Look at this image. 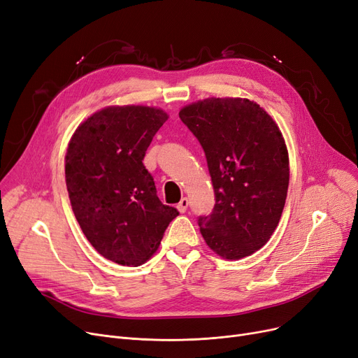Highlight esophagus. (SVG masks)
Returning <instances> with one entry per match:
<instances>
[{
    "instance_id": "esophagus-1",
    "label": "esophagus",
    "mask_w": 358,
    "mask_h": 358,
    "mask_svg": "<svg viewBox=\"0 0 358 358\" xmlns=\"http://www.w3.org/2000/svg\"><path fill=\"white\" fill-rule=\"evenodd\" d=\"M187 206H189V200H187V197H182V199L180 200V203L177 205V209H178L181 213H184L185 210H187Z\"/></svg>"
}]
</instances>
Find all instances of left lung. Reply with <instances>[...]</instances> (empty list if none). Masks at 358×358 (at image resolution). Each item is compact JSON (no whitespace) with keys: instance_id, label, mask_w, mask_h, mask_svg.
Listing matches in <instances>:
<instances>
[{"instance_id":"1","label":"left lung","mask_w":358,"mask_h":358,"mask_svg":"<svg viewBox=\"0 0 358 358\" xmlns=\"http://www.w3.org/2000/svg\"><path fill=\"white\" fill-rule=\"evenodd\" d=\"M181 121L206 155L215 206L197 224L206 244L228 260L265 245L284 210L288 150L272 117L253 101L208 98L184 106Z\"/></svg>"}]
</instances>
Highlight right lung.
Returning <instances> with one entry per match:
<instances>
[{
    "label": "right lung",
    "mask_w": 358,
    "mask_h": 358,
    "mask_svg": "<svg viewBox=\"0 0 358 358\" xmlns=\"http://www.w3.org/2000/svg\"><path fill=\"white\" fill-rule=\"evenodd\" d=\"M166 120L159 108L108 106L83 121L69 143L66 182L76 220L95 250L122 266L145 263L178 215L159 200L143 165Z\"/></svg>",
    "instance_id": "add662e5"
}]
</instances>
